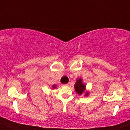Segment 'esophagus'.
<instances>
[{
    "label": "esophagus",
    "mask_w": 130,
    "mask_h": 130,
    "mask_svg": "<svg viewBox=\"0 0 130 130\" xmlns=\"http://www.w3.org/2000/svg\"><path fill=\"white\" fill-rule=\"evenodd\" d=\"M65 86H69L70 85V84L69 83H68V84H65V85H64Z\"/></svg>",
    "instance_id": "obj_1"
}]
</instances>
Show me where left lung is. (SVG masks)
Here are the masks:
<instances>
[{
  "instance_id": "1",
  "label": "left lung",
  "mask_w": 130,
  "mask_h": 130,
  "mask_svg": "<svg viewBox=\"0 0 130 130\" xmlns=\"http://www.w3.org/2000/svg\"><path fill=\"white\" fill-rule=\"evenodd\" d=\"M74 89L76 92L79 95H82L85 93V96H88L89 95V91L86 90V85L84 83H83L82 78H79L76 79V82L74 85Z\"/></svg>"
}]
</instances>
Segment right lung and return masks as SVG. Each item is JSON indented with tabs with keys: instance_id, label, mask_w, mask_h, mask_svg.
I'll list each match as a JSON object with an SVG mask.
<instances>
[{
	"instance_id": "obj_1",
	"label": "right lung",
	"mask_w": 130,
	"mask_h": 130,
	"mask_svg": "<svg viewBox=\"0 0 130 130\" xmlns=\"http://www.w3.org/2000/svg\"><path fill=\"white\" fill-rule=\"evenodd\" d=\"M56 87H57V85H53L52 86V89H55Z\"/></svg>"
}]
</instances>
